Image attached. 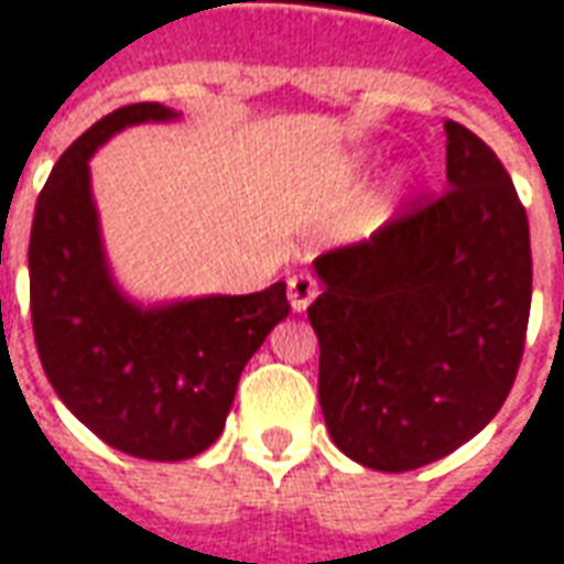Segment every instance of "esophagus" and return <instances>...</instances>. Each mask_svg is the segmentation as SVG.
<instances>
[{"label":"esophagus","instance_id":"1","mask_svg":"<svg viewBox=\"0 0 564 564\" xmlns=\"http://www.w3.org/2000/svg\"><path fill=\"white\" fill-rule=\"evenodd\" d=\"M315 294H318V282H315V275L310 273H297L289 279V301L291 310L294 313H303L310 303L315 301Z\"/></svg>","mask_w":564,"mask_h":564}]
</instances>
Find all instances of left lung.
<instances>
[{"label": "left lung", "instance_id": "1", "mask_svg": "<svg viewBox=\"0 0 564 564\" xmlns=\"http://www.w3.org/2000/svg\"><path fill=\"white\" fill-rule=\"evenodd\" d=\"M446 130L449 191L315 258L318 401L330 441L386 474L480 434L513 389L531 310L529 218L480 135Z\"/></svg>", "mask_w": 564, "mask_h": 564}]
</instances>
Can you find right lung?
Wrapping results in <instances>:
<instances>
[{
  "instance_id": "right-lung-1",
  "label": "right lung",
  "mask_w": 564,
  "mask_h": 564,
  "mask_svg": "<svg viewBox=\"0 0 564 564\" xmlns=\"http://www.w3.org/2000/svg\"><path fill=\"white\" fill-rule=\"evenodd\" d=\"M161 102L111 111L72 142L39 194L30 234V310L47 382L115 449L182 462L225 431L242 367L285 315V282L139 306L111 279L90 166L123 127L175 121Z\"/></svg>"
}]
</instances>
